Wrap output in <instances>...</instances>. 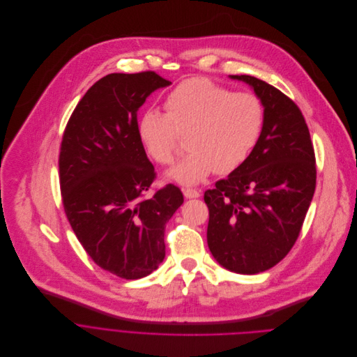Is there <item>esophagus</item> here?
<instances>
[{"instance_id":"34e87169","label":"esophagus","mask_w":357,"mask_h":357,"mask_svg":"<svg viewBox=\"0 0 357 357\" xmlns=\"http://www.w3.org/2000/svg\"><path fill=\"white\" fill-rule=\"evenodd\" d=\"M183 192L185 198H198L201 195L199 190H195V188H184Z\"/></svg>"}]
</instances>
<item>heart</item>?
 <instances>
[{
	"label": "heart",
	"mask_w": 357,
	"mask_h": 357,
	"mask_svg": "<svg viewBox=\"0 0 357 357\" xmlns=\"http://www.w3.org/2000/svg\"><path fill=\"white\" fill-rule=\"evenodd\" d=\"M166 114L146 111L137 121V136L146 155L162 166L174 163L181 136L188 155L170 176L197 184L212 172L239 169L256 146L263 128V105L252 93H232L206 77L181 82L165 98Z\"/></svg>",
	"instance_id": "b5f03b06"
}]
</instances>
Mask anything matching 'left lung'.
<instances>
[{"label":"left lung","mask_w":357,"mask_h":357,"mask_svg":"<svg viewBox=\"0 0 357 357\" xmlns=\"http://www.w3.org/2000/svg\"><path fill=\"white\" fill-rule=\"evenodd\" d=\"M264 107L263 128L246 162L204 192L208 248L225 268L256 274L287 256L301 232L317 184L315 153L297 104L252 76Z\"/></svg>","instance_id":"obj_1"}]
</instances>
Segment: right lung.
Instances as JSON below:
<instances>
[{
    "instance_id": "1",
    "label": "right lung",
    "mask_w": 357,
    "mask_h": 357,
    "mask_svg": "<svg viewBox=\"0 0 357 357\" xmlns=\"http://www.w3.org/2000/svg\"><path fill=\"white\" fill-rule=\"evenodd\" d=\"M169 84L155 71L108 75L80 100L61 137L59 180L71 229L97 266L126 280L163 261L166 222L184 201L174 184L146 198L156 172L136 130L137 109Z\"/></svg>"
}]
</instances>
